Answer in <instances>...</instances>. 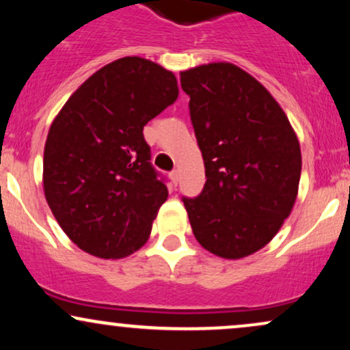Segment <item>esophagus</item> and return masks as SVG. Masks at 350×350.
Here are the masks:
<instances>
[{
    "label": "esophagus",
    "mask_w": 350,
    "mask_h": 350,
    "mask_svg": "<svg viewBox=\"0 0 350 350\" xmlns=\"http://www.w3.org/2000/svg\"><path fill=\"white\" fill-rule=\"evenodd\" d=\"M171 179H172V183H174L176 186H178V183H179V171L178 170L171 171Z\"/></svg>",
    "instance_id": "obj_1"
}]
</instances>
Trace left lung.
Here are the masks:
<instances>
[{
	"label": "left lung",
	"mask_w": 350,
	"mask_h": 350,
	"mask_svg": "<svg viewBox=\"0 0 350 350\" xmlns=\"http://www.w3.org/2000/svg\"><path fill=\"white\" fill-rule=\"evenodd\" d=\"M189 115L206 166V184L183 198L198 242L222 258L265 247L290 215L301 150L270 92L234 64L180 72Z\"/></svg>",
	"instance_id": "8db88e82"
}]
</instances>
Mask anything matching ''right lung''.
Returning a JSON list of instances; mask_svg holds the SVG:
<instances>
[{
    "label": "right lung",
    "mask_w": 350,
    "mask_h": 350,
    "mask_svg": "<svg viewBox=\"0 0 350 350\" xmlns=\"http://www.w3.org/2000/svg\"><path fill=\"white\" fill-rule=\"evenodd\" d=\"M178 94L172 72L123 57L87 79L55 116L44 148V194L79 248L122 258L148 240L167 187L143 128Z\"/></svg>",
    "instance_id": "obj_1"
}]
</instances>
